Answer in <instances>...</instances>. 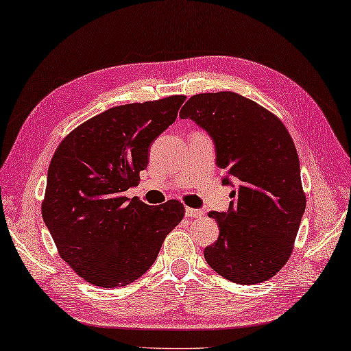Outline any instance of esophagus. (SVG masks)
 Instances as JSON below:
<instances>
[{
	"instance_id": "obj_1",
	"label": "esophagus",
	"mask_w": 351,
	"mask_h": 351,
	"mask_svg": "<svg viewBox=\"0 0 351 351\" xmlns=\"http://www.w3.org/2000/svg\"><path fill=\"white\" fill-rule=\"evenodd\" d=\"M184 215H186V217H191V219H193V217H195V219H201V217L204 216V212H202V210H198V208L186 207Z\"/></svg>"
}]
</instances>
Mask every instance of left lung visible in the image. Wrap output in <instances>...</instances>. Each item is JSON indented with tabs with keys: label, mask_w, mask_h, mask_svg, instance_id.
I'll list each match as a JSON object with an SVG mask.
<instances>
[{
	"label": "left lung",
	"mask_w": 351,
	"mask_h": 351,
	"mask_svg": "<svg viewBox=\"0 0 351 351\" xmlns=\"http://www.w3.org/2000/svg\"><path fill=\"white\" fill-rule=\"evenodd\" d=\"M180 119L207 130L217 167L239 184L228 212L208 213L219 237L204 249L206 261L231 282L267 281L290 258L306 207L290 134L275 114L231 91L192 96ZM228 177L223 184H231Z\"/></svg>",
	"instance_id": "8db88e82"
}]
</instances>
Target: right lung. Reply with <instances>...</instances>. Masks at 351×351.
<instances>
[{
  "label": "right lung",
  "mask_w": 351,
  "mask_h": 351,
  "mask_svg": "<svg viewBox=\"0 0 351 351\" xmlns=\"http://www.w3.org/2000/svg\"><path fill=\"white\" fill-rule=\"evenodd\" d=\"M184 100L110 108L70 132L53 153L42 216L61 258L87 282L115 288L136 281L183 219L182 202L149 206L124 192L138 183L150 144Z\"/></svg>",
  "instance_id": "add662e5"
}]
</instances>
